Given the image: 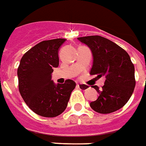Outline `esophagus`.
I'll list each match as a JSON object with an SVG mask.
<instances>
[{
    "label": "esophagus",
    "instance_id": "esophagus-1",
    "mask_svg": "<svg viewBox=\"0 0 146 146\" xmlns=\"http://www.w3.org/2000/svg\"><path fill=\"white\" fill-rule=\"evenodd\" d=\"M76 87L80 89V90H86L89 88V86L86 85V84H81V85H79V84H76Z\"/></svg>",
    "mask_w": 146,
    "mask_h": 146
}]
</instances>
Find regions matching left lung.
<instances>
[{"instance_id":"obj_1","label":"left lung","mask_w":146,"mask_h":146,"mask_svg":"<svg viewBox=\"0 0 146 146\" xmlns=\"http://www.w3.org/2000/svg\"><path fill=\"white\" fill-rule=\"evenodd\" d=\"M90 48L93 63L91 75L105 76L102 90L93 86L99 93L98 99L90 103L94 111L107 114L117 111L126 104L135 86V67L125 50L113 41L101 36L78 37Z\"/></svg>"}]
</instances>
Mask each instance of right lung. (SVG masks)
<instances>
[{
  "instance_id": "obj_1",
  "label": "right lung",
  "mask_w": 146,
  "mask_h": 146,
  "mask_svg": "<svg viewBox=\"0 0 146 146\" xmlns=\"http://www.w3.org/2000/svg\"><path fill=\"white\" fill-rule=\"evenodd\" d=\"M66 39L42 41L29 50L17 69L19 91L33 112L43 117H56L67 106L76 83L66 80L55 84L51 80L53 68L59 66V48Z\"/></svg>"
}]
</instances>
